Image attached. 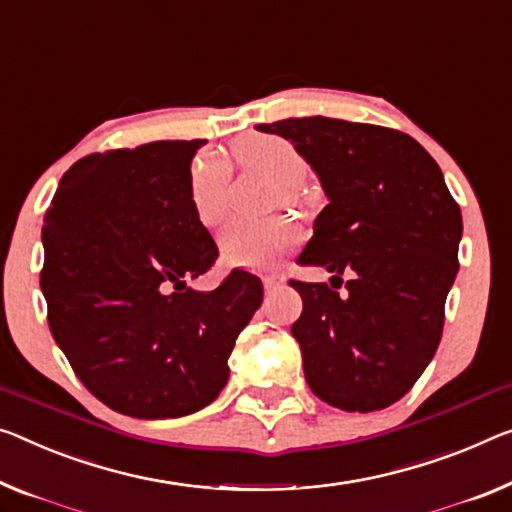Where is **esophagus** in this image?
Listing matches in <instances>:
<instances>
[{"label": "esophagus", "mask_w": 512, "mask_h": 512, "mask_svg": "<svg viewBox=\"0 0 512 512\" xmlns=\"http://www.w3.org/2000/svg\"><path fill=\"white\" fill-rule=\"evenodd\" d=\"M283 283H286V279L281 277V274H265L263 277V286L267 293H272V290H279Z\"/></svg>", "instance_id": "34e87169"}]
</instances>
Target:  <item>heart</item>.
Wrapping results in <instances>:
<instances>
[{"label":"heart","instance_id":"b5f03b06","mask_svg":"<svg viewBox=\"0 0 512 512\" xmlns=\"http://www.w3.org/2000/svg\"><path fill=\"white\" fill-rule=\"evenodd\" d=\"M242 169L256 171L279 187L281 201L293 203L309 164L293 141L267 132H249L231 144ZM229 164L217 155H199L190 169V196L201 224L217 226L226 215ZM300 242V231L286 217H238L222 233V254L235 265L270 267Z\"/></svg>","mask_w":512,"mask_h":512}]
</instances>
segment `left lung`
I'll return each mask as SVG.
<instances>
[{
  "instance_id": "obj_1",
  "label": "left lung",
  "mask_w": 512,
  "mask_h": 512,
  "mask_svg": "<svg viewBox=\"0 0 512 512\" xmlns=\"http://www.w3.org/2000/svg\"><path fill=\"white\" fill-rule=\"evenodd\" d=\"M256 128L293 141L329 199L297 263L327 267L332 286L290 279L302 297L290 332L306 382L338 410H384L414 387L442 338L460 206L405 132L327 116ZM343 273L349 290L338 296Z\"/></svg>"
}]
</instances>
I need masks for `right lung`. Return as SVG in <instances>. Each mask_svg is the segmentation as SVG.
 <instances>
[{"mask_svg": "<svg viewBox=\"0 0 512 512\" xmlns=\"http://www.w3.org/2000/svg\"><path fill=\"white\" fill-rule=\"evenodd\" d=\"M203 139L93 153L61 178L45 212L41 290L75 375L114 412L176 419L229 380L235 338L263 302L256 274L215 290L187 281L219 251L190 196Z\"/></svg>", "mask_w": 512, "mask_h": 512, "instance_id": "right-lung-1", "label": "right lung"}]
</instances>
